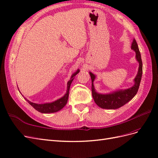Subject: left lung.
Segmentation results:
<instances>
[{
	"label": "left lung",
	"mask_w": 158,
	"mask_h": 158,
	"mask_svg": "<svg viewBox=\"0 0 158 158\" xmlns=\"http://www.w3.org/2000/svg\"><path fill=\"white\" fill-rule=\"evenodd\" d=\"M131 49L136 52V59L139 63L138 73L134 79L135 84L132 87L125 89L116 90L109 94H100L95 90L94 85V82L96 78V76L89 72V75L92 79V96L94 102L99 107L106 109H116L127 103L136 95L139 88L142 78V62L140 52L135 39L133 40Z\"/></svg>",
	"instance_id": "1"
}]
</instances>
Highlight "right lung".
<instances>
[{
  "instance_id": "obj_1",
  "label": "right lung",
  "mask_w": 158,
  "mask_h": 158,
  "mask_svg": "<svg viewBox=\"0 0 158 158\" xmlns=\"http://www.w3.org/2000/svg\"><path fill=\"white\" fill-rule=\"evenodd\" d=\"M79 72H80V70L78 69L75 72V73H74L73 74H72L71 77L67 83V89H66V94L63 95V97L55 100V101H54V102H51V103H41V104L35 103L31 102L30 101H29V100H27L26 98L23 97V95H22V96L28 103L31 105V106L33 108H34L35 110H37V111H39L40 113H55V112L59 111H60V110L63 109L66 106V104L67 103L70 85H71L72 82H73V80L74 79V77L76 76V75L78 73H79Z\"/></svg>"
}]
</instances>
